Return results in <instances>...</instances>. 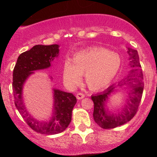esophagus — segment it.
Instances as JSON below:
<instances>
[{
    "label": "esophagus",
    "mask_w": 157,
    "mask_h": 157,
    "mask_svg": "<svg viewBox=\"0 0 157 157\" xmlns=\"http://www.w3.org/2000/svg\"><path fill=\"white\" fill-rule=\"evenodd\" d=\"M77 100H81V99H82V98H84L85 97V94L83 93H82V92H78L77 94Z\"/></svg>",
    "instance_id": "34e87169"
}]
</instances>
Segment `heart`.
I'll list each match as a JSON object with an SVG mask.
<instances>
[{"mask_svg":"<svg viewBox=\"0 0 157 157\" xmlns=\"http://www.w3.org/2000/svg\"><path fill=\"white\" fill-rule=\"evenodd\" d=\"M121 66V58L116 52L105 48L91 47L77 52L72 62L66 60L63 66V80L70 87L78 86L82 76L91 90L104 89L116 77Z\"/></svg>","mask_w":157,"mask_h":157,"instance_id":"obj_1","label":"heart"}]
</instances>
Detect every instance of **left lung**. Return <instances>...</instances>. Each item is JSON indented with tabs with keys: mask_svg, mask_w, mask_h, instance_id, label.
<instances>
[{
	"mask_svg": "<svg viewBox=\"0 0 157 157\" xmlns=\"http://www.w3.org/2000/svg\"><path fill=\"white\" fill-rule=\"evenodd\" d=\"M128 54L129 55V65L134 68L117 85H112L103 92L91 96L94 102V120L102 128H114L127 123L136 115L141 102L144 82L138 52L136 50L128 48ZM123 85L132 88L131 91L127 95V101L122 111L118 112L115 115L110 114L105 108L108 96L117 86L122 87Z\"/></svg>",
	"mask_w": 157,
	"mask_h": 157,
	"instance_id": "left-lung-1",
	"label": "left lung"
}]
</instances>
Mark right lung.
Instances as JSON below:
<instances>
[{"label":"right lung","instance_id":"add662e5","mask_svg":"<svg viewBox=\"0 0 157 157\" xmlns=\"http://www.w3.org/2000/svg\"><path fill=\"white\" fill-rule=\"evenodd\" d=\"M58 53L57 44L36 45L19 55L13 70L12 89L15 105L27 125L40 134L52 135L66 130L71 121L72 110L77 102L76 97L73 94L54 89L55 112L48 122H38L32 118L23 105L22 89L25 81L34 71L49 67L51 62Z\"/></svg>","mask_w":157,"mask_h":157}]
</instances>
